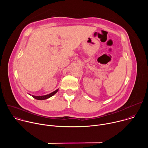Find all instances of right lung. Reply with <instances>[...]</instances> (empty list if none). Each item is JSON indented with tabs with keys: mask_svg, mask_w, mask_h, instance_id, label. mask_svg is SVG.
<instances>
[{
	"mask_svg": "<svg viewBox=\"0 0 148 148\" xmlns=\"http://www.w3.org/2000/svg\"><path fill=\"white\" fill-rule=\"evenodd\" d=\"M58 91V89L56 90V91H53V92L49 94H47V95H43V96H34V95H32V97L36 99H38V100H44V99H46L47 98H50L51 97H52L53 95H54L57 91ZM30 95V94H29Z\"/></svg>",
	"mask_w": 148,
	"mask_h": 148,
	"instance_id": "obj_1",
	"label": "right lung"
}]
</instances>
